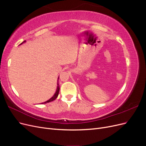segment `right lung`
Here are the masks:
<instances>
[{"instance_id":"right-lung-1","label":"right lung","mask_w":146,"mask_h":146,"mask_svg":"<svg viewBox=\"0 0 146 146\" xmlns=\"http://www.w3.org/2000/svg\"><path fill=\"white\" fill-rule=\"evenodd\" d=\"M24 42H25V41H24V42H23L22 43H21L20 44H22L23 43H24ZM57 89H56V92H55V94H54V96L52 97V98H51V99H50L49 100H47V101H46V102H44V103H42V104H47V103H48V102H52V101H53V100H55L56 99V98L57 97H58V94H59V91H60V85H59V84L58 83H57Z\"/></svg>"}]
</instances>
